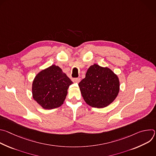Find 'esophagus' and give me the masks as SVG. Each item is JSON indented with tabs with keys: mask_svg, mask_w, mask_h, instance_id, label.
Listing matches in <instances>:
<instances>
[{
	"mask_svg": "<svg viewBox=\"0 0 156 156\" xmlns=\"http://www.w3.org/2000/svg\"><path fill=\"white\" fill-rule=\"evenodd\" d=\"M81 81V79L80 78H74L73 80V81L74 82V83H80V81Z\"/></svg>",
	"mask_w": 156,
	"mask_h": 156,
	"instance_id": "34e87169",
	"label": "esophagus"
}]
</instances>
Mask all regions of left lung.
<instances>
[{
    "instance_id": "1",
    "label": "left lung",
    "mask_w": 156,
    "mask_h": 156,
    "mask_svg": "<svg viewBox=\"0 0 156 156\" xmlns=\"http://www.w3.org/2000/svg\"><path fill=\"white\" fill-rule=\"evenodd\" d=\"M78 86L86 103L96 108H104L112 103L120 91L118 76L109 68L96 63L90 66Z\"/></svg>"
}]
</instances>
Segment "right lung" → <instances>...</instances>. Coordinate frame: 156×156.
Instances as JSON below:
<instances>
[{
	"mask_svg": "<svg viewBox=\"0 0 156 156\" xmlns=\"http://www.w3.org/2000/svg\"><path fill=\"white\" fill-rule=\"evenodd\" d=\"M72 83L58 66L52 65L34 77L32 83L33 98L44 109L59 107L63 104Z\"/></svg>",
	"mask_w": 156,
	"mask_h": 156,
	"instance_id": "1",
	"label": "right lung"
}]
</instances>
